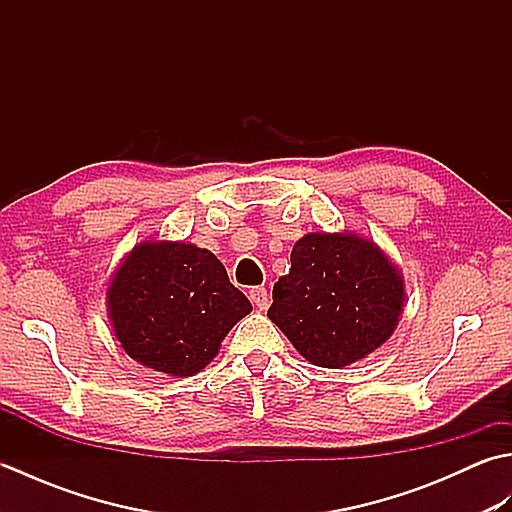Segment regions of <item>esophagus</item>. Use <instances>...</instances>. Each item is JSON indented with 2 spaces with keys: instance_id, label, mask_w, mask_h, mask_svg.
I'll return each mask as SVG.
<instances>
[{
  "instance_id": "esophagus-1",
  "label": "esophagus",
  "mask_w": 512,
  "mask_h": 512,
  "mask_svg": "<svg viewBox=\"0 0 512 512\" xmlns=\"http://www.w3.org/2000/svg\"><path fill=\"white\" fill-rule=\"evenodd\" d=\"M248 297H250V301H253L259 310H266V308L270 306V297H268V292H266V288H264V286L250 288Z\"/></svg>"
}]
</instances>
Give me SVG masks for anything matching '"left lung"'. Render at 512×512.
Returning <instances> with one entry per match:
<instances>
[{
    "instance_id": "obj_1",
    "label": "left lung",
    "mask_w": 512,
    "mask_h": 512,
    "mask_svg": "<svg viewBox=\"0 0 512 512\" xmlns=\"http://www.w3.org/2000/svg\"><path fill=\"white\" fill-rule=\"evenodd\" d=\"M405 301L398 268L354 233H308L273 288L268 319L312 365L341 369L394 334Z\"/></svg>"
}]
</instances>
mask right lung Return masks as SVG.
<instances>
[{
    "label": "right lung",
    "mask_w": 512,
    "mask_h": 512,
    "mask_svg": "<svg viewBox=\"0 0 512 512\" xmlns=\"http://www.w3.org/2000/svg\"><path fill=\"white\" fill-rule=\"evenodd\" d=\"M253 310L211 250L143 242L107 288L116 339L140 365L193 376L209 365L233 325Z\"/></svg>",
    "instance_id": "add662e5"
}]
</instances>
